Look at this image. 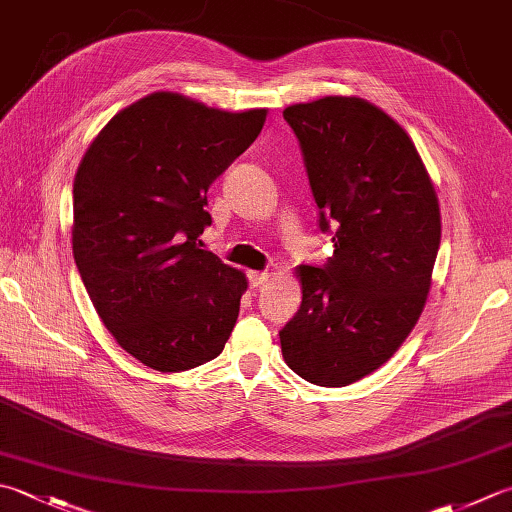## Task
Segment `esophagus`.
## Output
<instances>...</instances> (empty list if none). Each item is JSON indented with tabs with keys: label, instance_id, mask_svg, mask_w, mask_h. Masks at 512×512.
Here are the masks:
<instances>
[{
	"label": "esophagus",
	"instance_id": "34e87169",
	"mask_svg": "<svg viewBox=\"0 0 512 512\" xmlns=\"http://www.w3.org/2000/svg\"><path fill=\"white\" fill-rule=\"evenodd\" d=\"M268 279H270V273H266V270H250V273H248V282L253 288L264 286Z\"/></svg>",
	"mask_w": 512,
	"mask_h": 512
}]
</instances>
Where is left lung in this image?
<instances>
[{"label": "left lung", "mask_w": 512, "mask_h": 512, "mask_svg": "<svg viewBox=\"0 0 512 512\" xmlns=\"http://www.w3.org/2000/svg\"><path fill=\"white\" fill-rule=\"evenodd\" d=\"M284 119L335 253L322 268H295L302 306L279 330L282 355L306 382L339 388L386 364L422 315L439 199L413 139L366 99L328 95L288 106Z\"/></svg>", "instance_id": "8db88e82"}]
</instances>
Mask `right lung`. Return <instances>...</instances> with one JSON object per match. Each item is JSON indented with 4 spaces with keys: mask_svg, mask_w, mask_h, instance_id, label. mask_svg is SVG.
<instances>
[{
    "mask_svg": "<svg viewBox=\"0 0 512 512\" xmlns=\"http://www.w3.org/2000/svg\"><path fill=\"white\" fill-rule=\"evenodd\" d=\"M266 113L157 90L119 110L79 162V275L115 342L159 373L210 362L233 333L248 279L199 235L208 186L255 142Z\"/></svg>",
    "mask_w": 512,
    "mask_h": 512,
    "instance_id": "1",
    "label": "right lung"
}]
</instances>
